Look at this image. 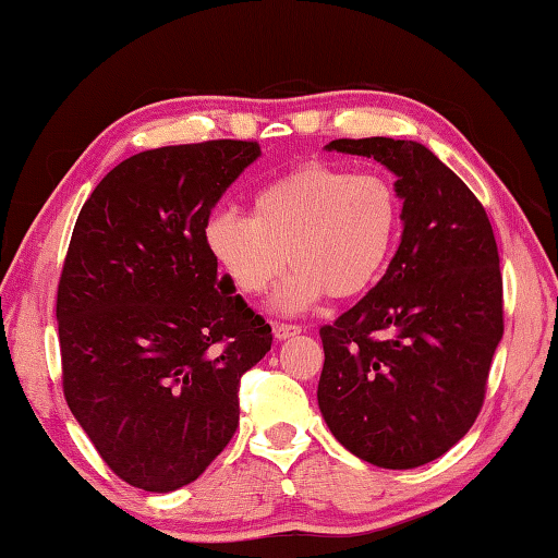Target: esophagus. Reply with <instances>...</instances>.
<instances>
[{"label":"esophagus","instance_id":"34e87169","mask_svg":"<svg viewBox=\"0 0 558 558\" xmlns=\"http://www.w3.org/2000/svg\"><path fill=\"white\" fill-rule=\"evenodd\" d=\"M302 332L300 325H292V323H276V327H272V335H276V339H290Z\"/></svg>","mask_w":558,"mask_h":558}]
</instances>
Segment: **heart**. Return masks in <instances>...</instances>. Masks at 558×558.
Returning <instances> with one entry per match:
<instances>
[{
    "mask_svg": "<svg viewBox=\"0 0 558 558\" xmlns=\"http://www.w3.org/2000/svg\"><path fill=\"white\" fill-rule=\"evenodd\" d=\"M401 223V196L389 177L305 162L263 184L251 216L211 214L204 239L243 295H263L290 260L276 305L295 313L323 295L352 300L372 290L393 256Z\"/></svg>",
    "mask_w": 558,
    "mask_h": 558,
    "instance_id": "b5f03b06",
    "label": "heart"
}]
</instances>
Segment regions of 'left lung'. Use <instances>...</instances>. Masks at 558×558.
<instances>
[{
    "label": "left lung",
    "instance_id": "obj_1",
    "mask_svg": "<svg viewBox=\"0 0 558 558\" xmlns=\"http://www.w3.org/2000/svg\"><path fill=\"white\" fill-rule=\"evenodd\" d=\"M327 149L391 169L403 233L384 278L319 327V411L356 458L426 465L475 423L505 332L493 223L465 182L413 140H332Z\"/></svg>",
    "mask_w": 558,
    "mask_h": 558
}]
</instances>
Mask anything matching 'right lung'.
<instances>
[{
  "instance_id": "obj_1",
  "label": "right lung",
  "mask_w": 558,
  "mask_h": 558,
  "mask_svg": "<svg viewBox=\"0 0 558 558\" xmlns=\"http://www.w3.org/2000/svg\"><path fill=\"white\" fill-rule=\"evenodd\" d=\"M258 155L253 140L132 155L73 226L56 295L63 396L106 465L147 493L194 483L229 446L241 376L270 352V325L204 239Z\"/></svg>"
}]
</instances>
